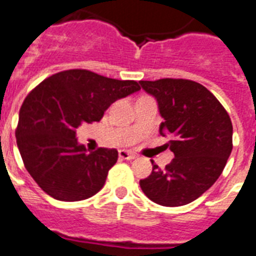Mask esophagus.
<instances>
[{"label": "esophagus", "mask_w": 256, "mask_h": 256, "mask_svg": "<svg viewBox=\"0 0 256 256\" xmlns=\"http://www.w3.org/2000/svg\"><path fill=\"white\" fill-rule=\"evenodd\" d=\"M118 155H120V158H121V159H126V160H132V159H135V158H136V155H135V154L128 152V151H126V150H121V151L118 152Z\"/></svg>", "instance_id": "esophagus-1"}]
</instances>
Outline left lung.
<instances>
[{
  "mask_svg": "<svg viewBox=\"0 0 256 256\" xmlns=\"http://www.w3.org/2000/svg\"><path fill=\"white\" fill-rule=\"evenodd\" d=\"M156 100L164 121L162 136L175 158L164 170L152 163L148 178L139 182L143 193L163 206L192 202L210 188L224 171L232 150V124L213 93L196 81L160 78L139 81Z\"/></svg>",
  "mask_w": 256,
  "mask_h": 256,
  "instance_id": "1",
  "label": "left lung"
}]
</instances>
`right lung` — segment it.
<instances>
[{"instance_id": "obj_1", "label": "right lung", "mask_w": 256, "mask_h": 256, "mask_svg": "<svg viewBox=\"0 0 256 256\" xmlns=\"http://www.w3.org/2000/svg\"><path fill=\"white\" fill-rule=\"evenodd\" d=\"M139 89L136 81L70 70L31 90L20 110L16 146L31 178L47 194L59 201H80L102 188L118 151L88 152L76 130L100 121L112 104Z\"/></svg>"}]
</instances>
